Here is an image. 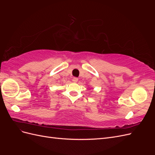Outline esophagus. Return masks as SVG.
Returning <instances> with one entry per match:
<instances>
[{
	"mask_svg": "<svg viewBox=\"0 0 155 155\" xmlns=\"http://www.w3.org/2000/svg\"><path fill=\"white\" fill-rule=\"evenodd\" d=\"M72 81L74 82V83H77L78 81V78H74Z\"/></svg>",
	"mask_w": 155,
	"mask_h": 155,
	"instance_id": "34e87169",
	"label": "esophagus"
}]
</instances>
